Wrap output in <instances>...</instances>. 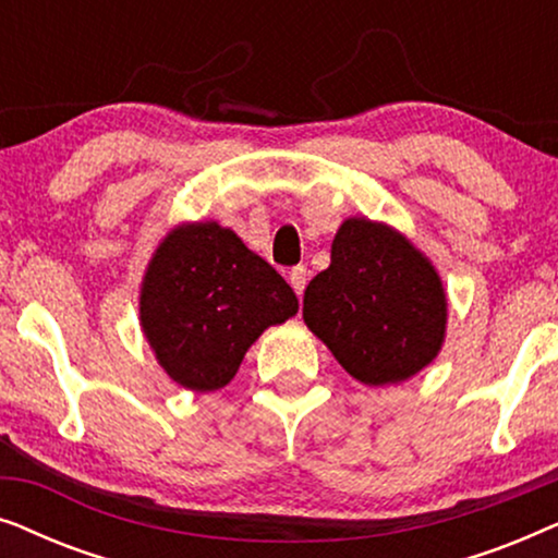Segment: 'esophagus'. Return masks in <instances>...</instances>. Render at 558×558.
<instances>
[{
	"label": "esophagus",
	"instance_id": "34e87169",
	"mask_svg": "<svg viewBox=\"0 0 558 558\" xmlns=\"http://www.w3.org/2000/svg\"><path fill=\"white\" fill-rule=\"evenodd\" d=\"M307 277H310V271H307V266H294L292 271H289V284H292V289L296 294L302 296V292H304V287H307Z\"/></svg>",
	"mask_w": 558,
	"mask_h": 558
}]
</instances>
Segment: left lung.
Listing matches in <instances>:
<instances>
[{
    "mask_svg": "<svg viewBox=\"0 0 558 558\" xmlns=\"http://www.w3.org/2000/svg\"><path fill=\"white\" fill-rule=\"evenodd\" d=\"M302 317L361 384H401L441 350L447 294L407 235L348 218L335 233L330 266L304 289Z\"/></svg>",
    "mask_w": 558,
    "mask_h": 558,
    "instance_id": "8db88e82",
    "label": "left lung"
}]
</instances>
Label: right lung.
<instances>
[{"mask_svg":"<svg viewBox=\"0 0 558 558\" xmlns=\"http://www.w3.org/2000/svg\"><path fill=\"white\" fill-rule=\"evenodd\" d=\"M300 302L271 264L216 220L182 223L159 243L140 294V319L157 363L190 391H218L266 327Z\"/></svg>","mask_w":558,"mask_h":558,"instance_id":"obj_1","label":"right lung"}]
</instances>
